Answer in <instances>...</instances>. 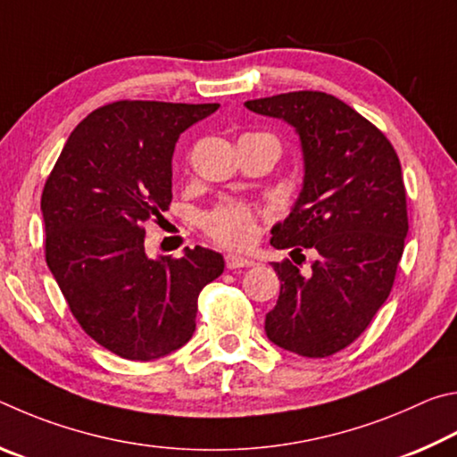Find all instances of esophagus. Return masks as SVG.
Returning a JSON list of instances; mask_svg holds the SVG:
<instances>
[{"instance_id":"esophagus-1","label":"esophagus","mask_w":457,"mask_h":457,"mask_svg":"<svg viewBox=\"0 0 457 457\" xmlns=\"http://www.w3.org/2000/svg\"><path fill=\"white\" fill-rule=\"evenodd\" d=\"M224 265H227V269H243V267H253L254 262L245 257H238V254H227V257H224Z\"/></svg>"}]
</instances>
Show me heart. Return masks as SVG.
Segmentation results:
<instances>
[{
  "instance_id": "1",
  "label": "heart",
  "mask_w": 457,
  "mask_h": 457,
  "mask_svg": "<svg viewBox=\"0 0 457 457\" xmlns=\"http://www.w3.org/2000/svg\"><path fill=\"white\" fill-rule=\"evenodd\" d=\"M203 227L208 237L224 246H230V249H245V246L253 245L259 235L257 211L241 200H222L220 204H216L212 211L203 216Z\"/></svg>"
}]
</instances>
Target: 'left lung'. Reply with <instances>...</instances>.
I'll list each match as a JSON object with an SVG mask.
<instances>
[{"mask_svg": "<svg viewBox=\"0 0 457 457\" xmlns=\"http://www.w3.org/2000/svg\"><path fill=\"white\" fill-rule=\"evenodd\" d=\"M285 120L301 138L305 176L291 214L273 227L275 249H313L311 275L287 259L267 337L303 357H329L361 335L395 281L407 237L402 164L379 128L325 92L245 102Z\"/></svg>", "mask_w": 457, "mask_h": 457, "instance_id": "1", "label": "left lung"}]
</instances>
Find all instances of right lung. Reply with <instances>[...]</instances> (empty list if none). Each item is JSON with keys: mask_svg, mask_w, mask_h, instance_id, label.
I'll return each instance as SVG.
<instances>
[{"mask_svg": "<svg viewBox=\"0 0 457 457\" xmlns=\"http://www.w3.org/2000/svg\"><path fill=\"white\" fill-rule=\"evenodd\" d=\"M219 104L120 100L94 110L63 146L42 192L46 262L79 327L130 361L180 349L198 295L220 277V253L150 259L144 224L172 200L180 134Z\"/></svg>", "mask_w": 457, "mask_h": 457, "instance_id": "obj_1", "label": "right lung"}]
</instances>
